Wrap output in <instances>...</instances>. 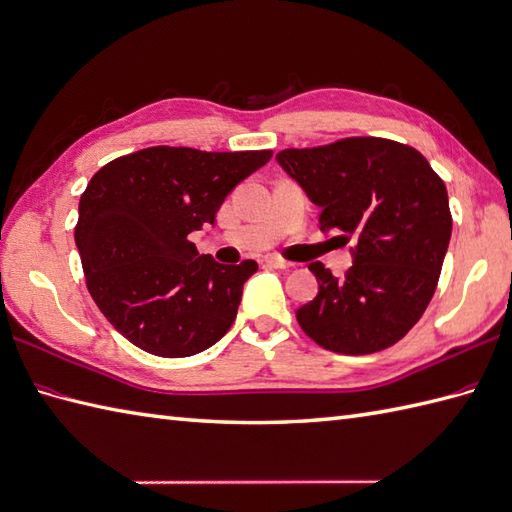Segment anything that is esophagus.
I'll use <instances>...</instances> for the list:
<instances>
[{
    "instance_id": "34e87169",
    "label": "esophagus",
    "mask_w": 512,
    "mask_h": 512,
    "mask_svg": "<svg viewBox=\"0 0 512 512\" xmlns=\"http://www.w3.org/2000/svg\"><path fill=\"white\" fill-rule=\"evenodd\" d=\"M268 266L277 268V270H290L294 264H292V261H285V259H279V257H268Z\"/></svg>"
}]
</instances>
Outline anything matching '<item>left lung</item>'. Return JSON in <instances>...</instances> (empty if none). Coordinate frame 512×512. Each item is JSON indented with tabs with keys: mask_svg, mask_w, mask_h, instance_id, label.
Wrapping results in <instances>:
<instances>
[{
	"mask_svg": "<svg viewBox=\"0 0 512 512\" xmlns=\"http://www.w3.org/2000/svg\"><path fill=\"white\" fill-rule=\"evenodd\" d=\"M277 163L320 207V229L355 240L344 277L310 264L318 294L296 310L301 329L344 355L392 347L417 325L441 275L451 237L445 183L419 150L379 137L288 148Z\"/></svg>",
	"mask_w": 512,
	"mask_h": 512,
	"instance_id": "obj_1",
	"label": "left lung"
}]
</instances>
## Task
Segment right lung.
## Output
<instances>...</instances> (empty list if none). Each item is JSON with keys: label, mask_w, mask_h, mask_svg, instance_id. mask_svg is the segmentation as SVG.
<instances>
[{"label": "right lung", "mask_w": 512, "mask_h": 512, "mask_svg": "<svg viewBox=\"0 0 512 512\" xmlns=\"http://www.w3.org/2000/svg\"><path fill=\"white\" fill-rule=\"evenodd\" d=\"M270 157L154 146L93 174L76 246L95 305L135 347L187 358L227 334L257 261L218 264L187 235L216 224L224 198Z\"/></svg>", "instance_id": "obj_1"}]
</instances>
